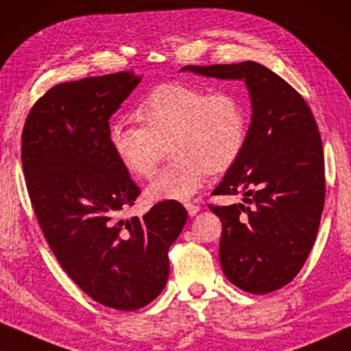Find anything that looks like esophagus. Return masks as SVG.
Returning <instances> with one entry per match:
<instances>
[{
  "label": "esophagus",
  "mask_w": 351,
  "mask_h": 351,
  "mask_svg": "<svg viewBox=\"0 0 351 351\" xmlns=\"http://www.w3.org/2000/svg\"><path fill=\"white\" fill-rule=\"evenodd\" d=\"M184 206H186V210H187V213H189V216H195L200 211V206L195 205V204H186Z\"/></svg>",
  "instance_id": "34e87169"
}]
</instances>
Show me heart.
<instances>
[{"instance_id": "1", "label": "heart", "mask_w": 351, "mask_h": 351, "mask_svg": "<svg viewBox=\"0 0 351 351\" xmlns=\"http://www.w3.org/2000/svg\"><path fill=\"white\" fill-rule=\"evenodd\" d=\"M140 125L112 122L108 143L119 164L135 178H151L164 146L173 164L146 187L149 202L189 200L206 173L229 170L243 152L248 112L234 92H210L187 82H165L143 98Z\"/></svg>"}]
</instances>
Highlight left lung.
<instances>
[{"mask_svg": "<svg viewBox=\"0 0 351 351\" xmlns=\"http://www.w3.org/2000/svg\"><path fill=\"white\" fill-rule=\"evenodd\" d=\"M181 71L243 79L251 124L243 152L215 195L243 194V204L210 205L223 234L219 261L232 285L267 294L288 285L307 261L324 206V157L317 121L302 95L256 62Z\"/></svg>", "mask_w": 351, "mask_h": 351, "instance_id": "8db88e82", "label": "left lung"}]
</instances>
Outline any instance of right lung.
Segmentation results:
<instances>
[{
	"mask_svg": "<svg viewBox=\"0 0 351 351\" xmlns=\"http://www.w3.org/2000/svg\"><path fill=\"white\" fill-rule=\"evenodd\" d=\"M140 81L121 71L57 84L34 103L22 132L28 195L58 264L93 300L125 312L165 288L169 248L187 219L175 200L121 218L140 187L112 154L108 130Z\"/></svg>",
	"mask_w": 351,
	"mask_h": 351,
	"instance_id": "1",
	"label": "right lung"
}]
</instances>
